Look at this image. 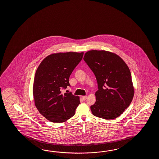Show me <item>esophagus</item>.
I'll list each match as a JSON object with an SVG mask.
<instances>
[{"label": "esophagus", "mask_w": 159, "mask_h": 159, "mask_svg": "<svg viewBox=\"0 0 159 159\" xmlns=\"http://www.w3.org/2000/svg\"><path fill=\"white\" fill-rule=\"evenodd\" d=\"M82 99L84 101V100H86V99H87V96H86V95H85V96H82Z\"/></svg>", "instance_id": "obj_1"}]
</instances>
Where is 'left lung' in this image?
I'll return each mask as SVG.
<instances>
[{
	"label": "left lung",
	"mask_w": 159,
	"mask_h": 159,
	"mask_svg": "<svg viewBox=\"0 0 159 159\" xmlns=\"http://www.w3.org/2000/svg\"><path fill=\"white\" fill-rule=\"evenodd\" d=\"M84 60L98 84L91 112L99 118L113 119L129 107L134 94L131 72L121 58L105 51H89Z\"/></svg>",
	"instance_id": "8db88e82"
}]
</instances>
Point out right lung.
I'll list each match as a JSON object with an SVG mask.
<instances>
[{
	"mask_svg": "<svg viewBox=\"0 0 159 159\" xmlns=\"http://www.w3.org/2000/svg\"><path fill=\"white\" fill-rule=\"evenodd\" d=\"M83 55V52L51 54L37 68L33 86L34 100L39 111L48 120L62 123L75 115L80 98L71 92L62 94L61 91L70 86V75Z\"/></svg>",
	"mask_w": 159,
	"mask_h": 159,
	"instance_id": "add662e5",
	"label": "right lung"
}]
</instances>
